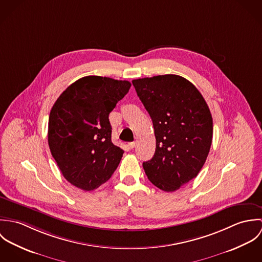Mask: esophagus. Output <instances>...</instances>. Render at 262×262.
Here are the masks:
<instances>
[{"instance_id":"34e87169","label":"esophagus","mask_w":262,"mask_h":262,"mask_svg":"<svg viewBox=\"0 0 262 262\" xmlns=\"http://www.w3.org/2000/svg\"><path fill=\"white\" fill-rule=\"evenodd\" d=\"M135 145H136V144H135V142H130V143L128 144V146H129L131 149H133V148L135 147Z\"/></svg>"}]
</instances>
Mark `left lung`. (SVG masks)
<instances>
[{
    "instance_id": "left-lung-1",
    "label": "left lung",
    "mask_w": 262,
    "mask_h": 262,
    "mask_svg": "<svg viewBox=\"0 0 262 262\" xmlns=\"http://www.w3.org/2000/svg\"><path fill=\"white\" fill-rule=\"evenodd\" d=\"M137 96L153 123L156 147L143 162L150 182L174 191L194 179L206 162L213 139V119L198 89L183 76L133 79Z\"/></svg>"
}]
</instances>
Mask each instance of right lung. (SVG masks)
Listing matches in <instances>:
<instances>
[{"label":"right lung","mask_w":262,"mask_h":262,"mask_svg":"<svg viewBox=\"0 0 262 262\" xmlns=\"http://www.w3.org/2000/svg\"><path fill=\"white\" fill-rule=\"evenodd\" d=\"M130 86L128 80L89 75L72 83L54 103L48 120V145L73 186L96 189L118 167L124 151L112 143L109 114Z\"/></svg>","instance_id":"obj_1"}]
</instances>
